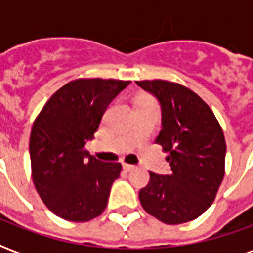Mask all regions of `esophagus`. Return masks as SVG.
Here are the masks:
<instances>
[{
  "label": "esophagus",
  "instance_id": "34e87169",
  "mask_svg": "<svg viewBox=\"0 0 253 253\" xmlns=\"http://www.w3.org/2000/svg\"><path fill=\"white\" fill-rule=\"evenodd\" d=\"M135 168V166H131V164H123V169L126 170V172H130L132 169Z\"/></svg>",
  "mask_w": 253,
  "mask_h": 253
}]
</instances>
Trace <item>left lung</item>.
<instances>
[{"mask_svg": "<svg viewBox=\"0 0 253 253\" xmlns=\"http://www.w3.org/2000/svg\"><path fill=\"white\" fill-rule=\"evenodd\" d=\"M158 99L162 131L156 143L169 152L170 174L150 172L140 189L143 209L167 224L198 218L215 200L224 176L226 142L211 109L188 87L163 80L136 81Z\"/></svg>", "mask_w": 253, "mask_h": 253, "instance_id": "1", "label": "left lung"}]
</instances>
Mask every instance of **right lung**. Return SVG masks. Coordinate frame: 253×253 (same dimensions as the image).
<instances>
[{"instance_id":"right-lung-1","label":"right lung","mask_w":253,"mask_h":253,"mask_svg":"<svg viewBox=\"0 0 253 253\" xmlns=\"http://www.w3.org/2000/svg\"><path fill=\"white\" fill-rule=\"evenodd\" d=\"M131 81L87 79L60 87L34 122L30 135L33 181L57 216L87 222L102 214L119 163L99 162L85 151L107 106Z\"/></svg>"}]
</instances>
